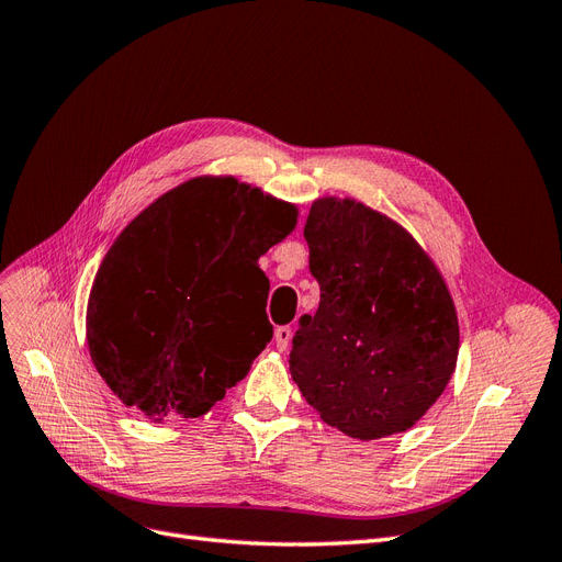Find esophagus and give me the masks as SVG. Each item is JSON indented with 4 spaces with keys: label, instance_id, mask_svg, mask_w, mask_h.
<instances>
[{
    "label": "esophagus",
    "instance_id": "34e87169",
    "mask_svg": "<svg viewBox=\"0 0 562 562\" xmlns=\"http://www.w3.org/2000/svg\"><path fill=\"white\" fill-rule=\"evenodd\" d=\"M291 339H293V328L291 326H281V328L274 330V342H277L279 351H285L288 347H291Z\"/></svg>",
    "mask_w": 562,
    "mask_h": 562
}]
</instances>
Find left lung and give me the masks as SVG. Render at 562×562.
Wrapping results in <instances>:
<instances>
[{"instance_id":"left-lung-1","label":"left lung","mask_w":562,"mask_h":562,"mask_svg":"<svg viewBox=\"0 0 562 562\" xmlns=\"http://www.w3.org/2000/svg\"><path fill=\"white\" fill-rule=\"evenodd\" d=\"M304 239L321 302L293 337V382L349 438L407 431L457 368L459 321L443 274L403 225L351 196L316 199Z\"/></svg>"}]
</instances>
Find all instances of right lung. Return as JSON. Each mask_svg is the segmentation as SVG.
Listing matches in <instances>:
<instances>
[{
  "label": "right lung",
  "mask_w": 562,
  "mask_h": 562,
  "mask_svg": "<svg viewBox=\"0 0 562 562\" xmlns=\"http://www.w3.org/2000/svg\"><path fill=\"white\" fill-rule=\"evenodd\" d=\"M295 203L234 176L187 180L135 215L98 267L87 342L98 375L151 419L206 415L274 335L258 260Z\"/></svg>",
  "instance_id": "right-lung-1"
}]
</instances>
